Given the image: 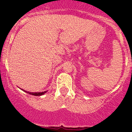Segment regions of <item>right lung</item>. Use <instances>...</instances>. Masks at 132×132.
I'll return each instance as SVG.
<instances>
[{"instance_id": "obj_1", "label": "right lung", "mask_w": 132, "mask_h": 132, "mask_svg": "<svg viewBox=\"0 0 132 132\" xmlns=\"http://www.w3.org/2000/svg\"><path fill=\"white\" fill-rule=\"evenodd\" d=\"M22 90H23V89H22ZM23 91L26 92L27 93H29V94H32V95H34V96H41V95H43L44 94H45V93H46L48 91H44V92H39V93H33V92H28V91H25V90H23Z\"/></svg>"}]
</instances>
